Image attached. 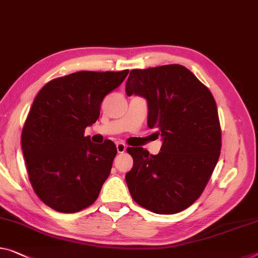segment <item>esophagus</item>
I'll list each match as a JSON object with an SVG mask.
<instances>
[{"instance_id": "34e87169", "label": "esophagus", "mask_w": 258, "mask_h": 258, "mask_svg": "<svg viewBox=\"0 0 258 258\" xmlns=\"http://www.w3.org/2000/svg\"><path fill=\"white\" fill-rule=\"evenodd\" d=\"M125 149H126V145L124 144V143H122V142L116 143V150L118 153H123L125 151Z\"/></svg>"}]
</instances>
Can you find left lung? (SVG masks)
Returning a JSON list of instances; mask_svg holds the SVG:
<instances>
[{
    "instance_id": "8db88e82",
    "label": "left lung",
    "mask_w": 258,
    "mask_h": 258,
    "mask_svg": "<svg viewBox=\"0 0 258 258\" xmlns=\"http://www.w3.org/2000/svg\"><path fill=\"white\" fill-rule=\"evenodd\" d=\"M128 96L148 102V125L161 137L160 152L128 148L134 166L125 174L133 200L158 215L189 208L207 185L221 149L217 105L207 86L185 67L130 71Z\"/></svg>"
}]
</instances>
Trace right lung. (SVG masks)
<instances>
[{
	"label": "right lung",
	"instance_id": "add662e5",
	"mask_svg": "<svg viewBox=\"0 0 258 258\" xmlns=\"http://www.w3.org/2000/svg\"><path fill=\"white\" fill-rule=\"evenodd\" d=\"M129 70L79 71L47 83L35 97L22 133L27 173L38 197L55 211L90 207L112 169L116 146L84 136L100 115L107 94Z\"/></svg>",
	"mask_w": 258,
	"mask_h": 258
}]
</instances>
